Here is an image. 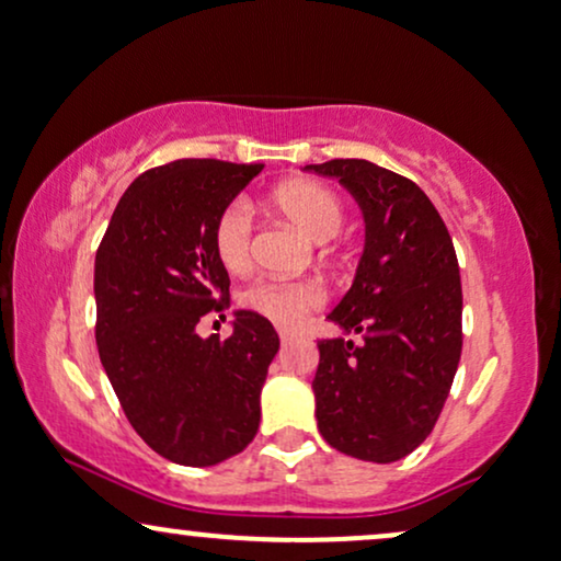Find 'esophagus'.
I'll use <instances>...</instances> for the list:
<instances>
[{
    "label": "esophagus",
    "mask_w": 561,
    "mask_h": 561,
    "mask_svg": "<svg viewBox=\"0 0 561 561\" xmlns=\"http://www.w3.org/2000/svg\"><path fill=\"white\" fill-rule=\"evenodd\" d=\"M278 334H280V343H283V345H288L290 340L296 337V332H290V330H278Z\"/></svg>",
    "instance_id": "1"
}]
</instances>
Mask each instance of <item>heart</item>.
Returning <instances> with one entry per match:
<instances>
[{
    "instance_id": "heart-1",
    "label": "heart",
    "mask_w": 561,
    "mask_h": 561,
    "mask_svg": "<svg viewBox=\"0 0 561 561\" xmlns=\"http://www.w3.org/2000/svg\"><path fill=\"white\" fill-rule=\"evenodd\" d=\"M273 206L307 234L324 244L343 229L345 206L340 195L314 180H290L273 193ZM214 247L221 265L244 271L252 254V210L244 201L229 203L216 218ZM322 288L311 280H257L247 288L244 304L275 324L290 327L322 304Z\"/></svg>"
}]
</instances>
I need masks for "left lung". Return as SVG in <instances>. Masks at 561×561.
<instances>
[{"label":"left lung","mask_w":561,"mask_h":561,"mask_svg":"<svg viewBox=\"0 0 561 561\" xmlns=\"http://www.w3.org/2000/svg\"><path fill=\"white\" fill-rule=\"evenodd\" d=\"M304 170L340 180L363 210L353 286L327 319L363 343L319 340L311 381L322 438L360 461L391 463L431 435L461 358V275L454 242L412 180L366 159Z\"/></svg>","instance_id":"obj_1"}]
</instances>
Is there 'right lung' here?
Returning <instances> with one entry per match:
<instances>
[{
  "label": "right lung",
  "mask_w": 561,
  "mask_h": 561,
  "mask_svg": "<svg viewBox=\"0 0 561 561\" xmlns=\"http://www.w3.org/2000/svg\"><path fill=\"white\" fill-rule=\"evenodd\" d=\"M263 164L178 159L144 172L94 257L98 353L128 423L167 461L216 467L260 427V391L278 332L234 311L231 334L201 337L210 309H229V273L214 247L221 210Z\"/></svg>",
  "instance_id": "right-lung-1"
}]
</instances>
